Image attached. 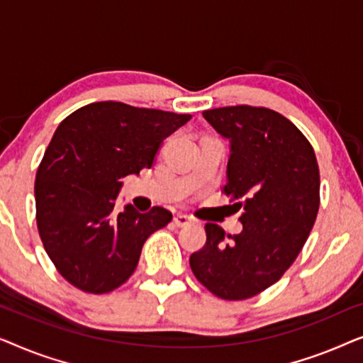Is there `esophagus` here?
I'll return each mask as SVG.
<instances>
[{"mask_svg": "<svg viewBox=\"0 0 363 363\" xmlns=\"http://www.w3.org/2000/svg\"><path fill=\"white\" fill-rule=\"evenodd\" d=\"M190 223H191V218L186 216V215H175V218H173V225L178 226V228L188 226Z\"/></svg>", "mask_w": 363, "mask_h": 363, "instance_id": "34e87169", "label": "esophagus"}]
</instances>
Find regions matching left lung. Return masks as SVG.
Wrapping results in <instances>:
<instances>
[{"label":"left lung","instance_id":"obj_1","mask_svg":"<svg viewBox=\"0 0 363 363\" xmlns=\"http://www.w3.org/2000/svg\"><path fill=\"white\" fill-rule=\"evenodd\" d=\"M203 117L230 138L223 193L238 201L242 231L226 236L206 223V245L190 266L220 299H250L279 281L306 245L319 211V165L304 133L271 108L231 106Z\"/></svg>","mask_w":363,"mask_h":363}]
</instances>
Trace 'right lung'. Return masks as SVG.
Returning a JSON list of instances; mask_svg holds the SVG:
<instances>
[{"mask_svg":"<svg viewBox=\"0 0 363 363\" xmlns=\"http://www.w3.org/2000/svg\"><path fill=\"white\" fill-rule=\"evenodd\" d=\"M190 113L94 102L59 123L38 167L36 223L48 256L64 279L107 294L133 274L142 246L172 213L153 206L116 211L122 178L150 168L162 142Z\"/></svg>","mask_w":363,"mask_h":363,"instance_id":"add662e5","label":"right lung"}]
</instances>
